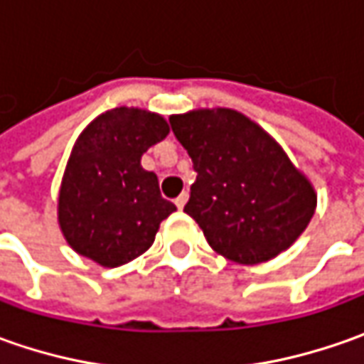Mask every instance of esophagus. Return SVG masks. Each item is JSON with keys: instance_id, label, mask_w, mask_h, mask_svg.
<instances>
[{"instance_id": "34e87169", "label": "esophagus", "mask_w": 364, "mask_h": 364, "mask_svg": "<svg viewBox=\"0 0 364 364\" xmlns=\"http://www.w3.org/2000/svg\"><path fill=\"white\" fill-rule=\"evenodd\" d=\"M186 203H188V192H182V194H180V196H178V198L174 200V204L178 206V208H180V210L184 208V204Z\"/></svg>"}]
</instances>
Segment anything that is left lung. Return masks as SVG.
I'll return each mask as SVG.
<instances>
[{
  "label": "left lung",
  "mask_w": 364,
  "mask_h": 364,
  "mask_svg": "<svg viewBox=\"0 0 364 364\" xmlns=\"http://www.w3.org/2000/svg\"><path fill=\"white\" fill-rule=\"evenodd\" d=\"M196 182L184 213L223 257L253 265L279 255L314 217L316 192L257 123L232 109L172 115Z\"/></svg>",
  "instance_id": "left-lung-1"
}]
</instances>
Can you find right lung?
Returning a JSON list of instances; mask_svg holds the SVG:
<instances>
[{
	"mask_svg": "<svg viewBox=\"0 0 364 364\" xmlns=\"http://www.w3.org/2000/svg\"><path fill=\"white\" fill-rule=\"evenodd\" d=\"M170 132L141 109H111L80 133L58 196V223L78 255L117 267L147 251L176 210L141 156Z\"/></svg>",
	"mask_w": 364,
	"mask_h": 364,
	"instance_id": "1",
	"label": "right lung"
}]
</instances>
